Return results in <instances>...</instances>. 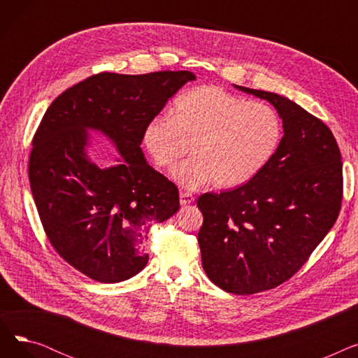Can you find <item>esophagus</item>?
<instances>
[{"instance_id":"esophagus-1","label":"esophagus","mask_w":358,"mask_h":358,"mask_svg":"<svg viewBox=\"0 0 358 358\" xmlns=\"http://www.w3.org/2000/svg\"><path fill=\"white\" fill-rule=\"evenodd\" d=\"M194 201V196L192 193H185V192H180V204L181 206H187L192 204Z\"/></svg>"}]
</instances>
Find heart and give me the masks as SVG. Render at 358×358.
Instances as JSON below:
<instances>
[{
    "label": "heart",
    "instance_id": "b5f03b06",
    "mask_svg": "<svg viewBox=\"0 0 358 358\" xmlns=\"http://www.w3.org/2000/svg\"><path fill=\"white\" fill-rule=\"evenodd\" d=\"M277 111L245 101L216 85H200L177 99L173 115H158L143 129V145L161 168L173 166L192 145L193 157L171 177L187 190L213 181L220 189L247 184L270 162L281 141Z\"/></svg>",
    "mask_w": 358,
    "mask_h": 358
}]
</instances>
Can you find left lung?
<instances>
[{
    "mask_svg": "<svg viewBox=\"0 0 358 358\" xmlns=\"http://www.w3.org/2000/svg\"><path fill=\"white\" fill-rule=\"evenodd\" d=\"M234 87L271 103L285 135L251 181L199 197V245L203 270L217 287L254 294L289 280L334 227L343 200V162L322 120L275 92Z\"/></svg>",
    "mask_w": 358,
    "mask_h": 358,
    "instance_id": "left-lung-1",
    "label": "left lung"
}]
</instances>
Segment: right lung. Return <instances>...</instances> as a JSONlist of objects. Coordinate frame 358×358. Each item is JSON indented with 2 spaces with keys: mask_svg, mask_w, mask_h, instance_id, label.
Instances as JSON below:
<instances>
[{
  "mask_svg": "<svg viewBox=\"0 0 358 358\" xmlns=\"http://www.w3.org/2000/svg\"><path fill=\"white\" fill-rule=\"evenodd\" d=\"M193 80L190 71L103 72L48 107L33 138L31 193L53 248L87 277L119 283L136 275L149 259L150 224L180 209L177 187L146 162L141 143L146 123ZM90 131L117 148L115 166L92 161Z\"/></svg>",
  "mask_w": 358,
  "mask_h": 358,
  "instance_id": "add662e5",
  "label": "right lung"
}]
</instances>
